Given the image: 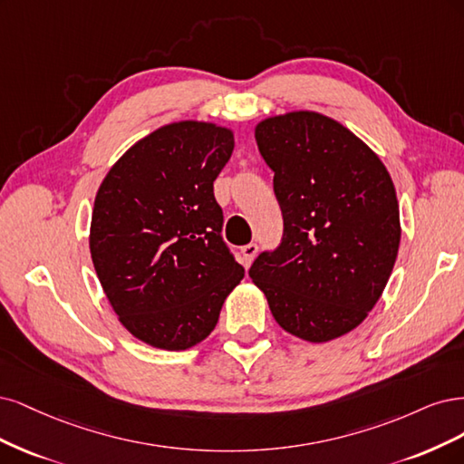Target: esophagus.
Returning <instances> with one entry per match:
<instances>
[{
    "mask_svg": "<svg viewBox=\"0 0 464 464\" xmlns=\"http://www.w3.org/2000/svg\"><path fill=\"white\" fill-rule=\"evenodd\" d=\"M256 252H258V245H256V243H248V245H245V246L241 248L243 260H245L246 266L254 260V256H256Z\"/></svg>",
    "mask_w": 464,
    "mask_h": 464,
    "instance_id": "34e87169",
    "label": "esophagus"
}]
</instances>
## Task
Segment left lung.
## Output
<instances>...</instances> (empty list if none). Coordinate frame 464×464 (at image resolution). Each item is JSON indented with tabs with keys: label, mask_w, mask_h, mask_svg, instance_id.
I'll use <instances>...</instances> for the list:
<instances>
[{
	"label": "left lung",
	"mask_w": 464,
	"mask_h": 464,
	"mask_svg": "<svg viewBox=\"0 0 464 464\" xmlns=\"http://www.w3.org/2000/svg\"><path fill=\"white\" fill-rule=\"evenodd\" d=\"M283 237L248 276L283 330L325 343L362 324L390 279L399 202L382 160L334 119L293 111L256 127Z\"/></svg>",
	"instance_id": "8db88e82"
}]
</instances>
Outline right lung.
Returning a JSON list of instances; mask_svg holds the SVG:
<instances>
[{
	"instance_id": "add662e5",
	"label": "right lung",
	"mask_w": 464,
	"mask_h": 464,
	"mask_svg": "<svg viewBox=\"0 0 464 464\" xmlns=\"http://www.w3.org/2000/svg\"><path fill=\"white\" fill-rule=\"evenodd\" d=\"M233 146L226 127L171 123L130 146L98 188L96 274L119 322L148 345L185 351L206 339L245 277L214 197Z\"/></svg>"
}]
</instances>
